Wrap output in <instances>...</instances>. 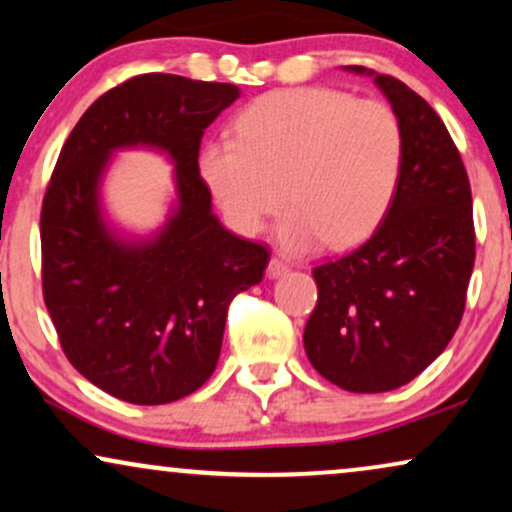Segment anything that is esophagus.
<instances>
[{"instance_id":"34e87169","label":"esophagus","mask_w":512,"mask_h":512,"mask_svg":"<svg viewBox=\"0 0 512 512\" xmlns=\"http://www.w3.org/2000/svg\"><path fill=\"white\" fill-rule=\"evenodd\" d=\"M288 271H290V264L286 260H281V257H271L269 267H267L269 278H278V276L288 274Z\"/></svg>"}]
</instances>
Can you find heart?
I'll return each instance as SVG.
<instances>
[{
  "instance_id": "1",
  "label": "heart",
  "mask_w": 512,
  "mask_h": 512,
  "mask_svg": "<svg viewBox=\"0 0 512 512\" xmlns=\"http://www.w3.org/2000/svg\"><path fill=\"white\" fill-rule=\"evenodd\" d=\"M404 172V129L383 101L331 87L257 96L236 118V137L200 153V174L238 234L255 236L286 200L278 226L290 252L352 248L375 234Z\"/></svg>"
}]
</instances>
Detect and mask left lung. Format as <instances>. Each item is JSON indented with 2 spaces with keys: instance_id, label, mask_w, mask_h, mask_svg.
Returning <instances> with one entry per match:
<instances>
[{
  "instance_id": "obj_1",
  "label": "left lung",
  "mask_w": 512,
  "mask_h": 512,
  "mask_svg": "<svg viewBox=\"0 0 512 512\" xmlns=\"http://www.w3.org/2000/svg\"><path fill=\"white\" fill-rule=\"evenodd\" d=\"M373 80L404 129V172L375 234L314 267L304 326L312 366L347 392L397 390L423 373L454 338L475 267L470 181L449 129L397 77Z\"/></svg>"
}]
</instances>
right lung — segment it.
<instances>
[{
  "label": "right lung",
  "instance_id": "1",
  "mask_svg": "<svg viewBox=\"0 0 512 512\" xmlns=\"http://www.w3.org/2000/svg\"><path fill=\"white\" fill-rule=\"evenodd\" d=\"M238 99L226 82L146 73L108 89L58 153L42 200V295L89 383L129 404H170L215 371L229 304L264 278L269 248L224 229L198 172L205 127ZM148 143L178 163L180 212L155 242L107 234L95 189L113 147Z\"/></svg>",
  "mask_w": 512,
  "mask_h": 512
}]
</instances>
